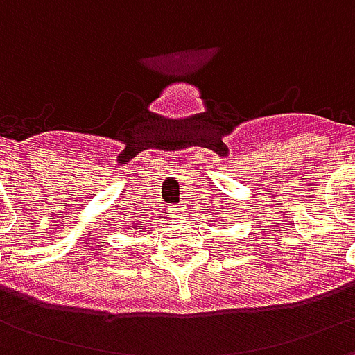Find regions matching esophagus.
I'll return each instance as SVG.
<instances>
[{
  "label": "esophagus",
  "instance_id": "34e87169",
  "mask_svg": "<svg viewBox=\"0 0 355 355\" xmlns=\"http://www.w3.org/2000/svg\"><path fill=\"white\" fill-rule=\"evenodd\" d=\"M171 211H173V216H175V218H184L186 216L184 205H175V207L171 209Z\"/></svg>",
  "mask_w": 355,
  "mask_h": 355
}]
</instances>
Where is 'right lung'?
<instances>
[{
    "label": "right lung",
    "instance_id": "obj_1",
    "mask_svg": "<svg viewBox=\"0 0 355 355\" xmlns=\"http://www.w3.org/2000/svg\"><path fill=\"white\" fill-rule=\"evenodd\" d=\"M132 228H135V230H140L142 226H140V223H135V224H132Z\"/></svg>",
    "mask_w": 355,
    "mask_h": 355
}]
</instances>
